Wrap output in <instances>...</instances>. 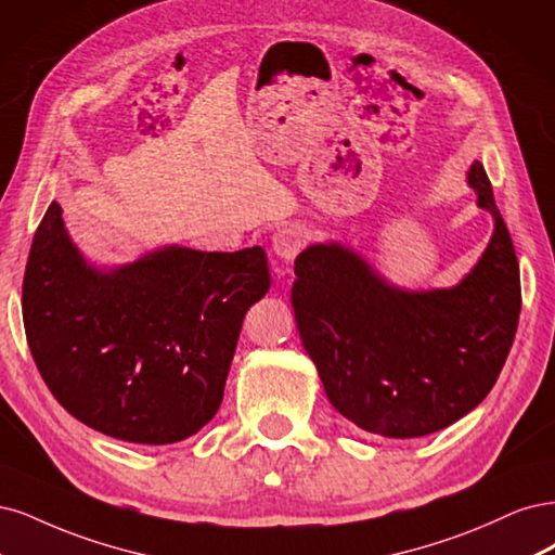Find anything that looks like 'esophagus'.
Returning <instances> with one entry per match:
<instances>
[{
	"instance_id": "34e87169",
	"label": "esophagus",
	"mask_w": 555,
	"mask_h": 555,
	"mask_svg": "<svg viewBox=\"0 0 555 555\" xmlns=\"http://www.w3.org/2000/svg\"><path fill=\"white\" fill-rule=\"evenodd\" d=\"M304 244H307V232L299 225H283L272 235V248L274 254L283 260H295V256L301 251Z\"/></svg>"
}]
</instances>
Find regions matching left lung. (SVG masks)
<instances>
[{
  "label": "left lung",
  "instance_id": "obj_1",
  "mask_svg": "<svg viewBox=\"0 0 555 555\" xmlns=\"http://www.w3.org/2000/svg\"><path fill=\"white\" fill-rule=\"evenodd\" d=\"M468 184L493 214V235L454 288L403 291L341 244L295 260L293 309L304 350L332 405L385 438H420L454 424L495 385L509 354L521 279L485 166Z\"/></svg>",
  "mask_w": 555,
  "mask_h": 555
}]
</instances>
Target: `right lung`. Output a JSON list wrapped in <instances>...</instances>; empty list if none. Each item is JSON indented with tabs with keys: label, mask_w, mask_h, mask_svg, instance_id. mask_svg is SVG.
<instances>
[{
	"label": "right lung",
	"mask_w": 555,
	"mask_h": 555,
	"mask_svg": "<svg viewBox=\"0 0 555 555\" xmlns=\"http://www.w3.org/2000/svg\"><path fill=\"white\" fill-rule=\"evenodd\" d=\"M270 283L260 246H166L96 270L52 203L23 281L27 344L66 413L117 440L168 444L217 415L242 320Z\"/></svg>",
	"instance_id": "obj_1"
}]
</instances>
